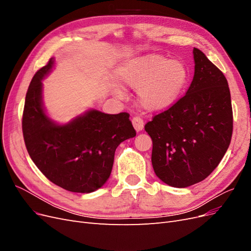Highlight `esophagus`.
Listing matches in <instances>:
<instances>
[{
	"label": "esophagus",
	"instance_id": "34e87169",
	"mask_svg": "<svg viewBox=\"0 0 251 251\" xmlns=\"http://www.w3.org/2000/svg\"><path fill=\"white\" fill-rule=\"evenodd\" d=\"M132 124H133V126L135 127L136 131H137V132L142 131V128H143V126H144V123H143V119H142L140 116H135V117H133Z\"/></svg>",
	"mask_w": 251,
	"mask_h": 251
}]
</instances>
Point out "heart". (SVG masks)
<instances>
[{"instance_id": "heart-1", "label": "heart", "mask_w": 251, "mask_h": 251, "mask_svg": "<svg viewBox=\"0 0 251 251\" xmlns=\"http://www.w3.org/2000/svg\"><path fill=\"white\" fill-rule=\"evenodd\" d=\"M121 82L138 90V102L147 110H161L173 104L185 88L188 72L183 63L160 55H147L121 71Z\"/></svg>"}]
</instances>
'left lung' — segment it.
Returning <instances> with one entry per match:
<instances>
[{
    "label": "left lung",
    "instance_id": "obj_1",
    "mask_svg": "<svg viewBox=\"0 0 251 251\" xmlns=\"http://www.w3.org/2000/svg\"><path fill=\"white\" fill-rule=\"evenodd\" d=\"M193 53L195 74L186 94L144 126L153 140L155 174L180 188L198 183L217 168L233 127L226 77L201 50Z\"/></svg>",
    "mask_w": 251,
    "mask_h": 251
}]
</instances>
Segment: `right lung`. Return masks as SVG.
<instances>
[{
    "label": "right lung",
    "instance_id": "right-lung-1",
    "mask_svg": "<svg viewBox=\"0 0 251 251\" xmlns=\"http://www.w3.org/2000/svg\"><path fill=\"white\" fill-rule=\"evenodd\" d=\"M54 58L37 71L28 88L23 112V136L29 156L52 183L73 193L88 194L109 179L119 144L136 136L130 115L90 110L67 125L45 113L42 79Z\"/></svg>",
    "mask_w": 251,
    "mask_h": 251
}]
</instances>
